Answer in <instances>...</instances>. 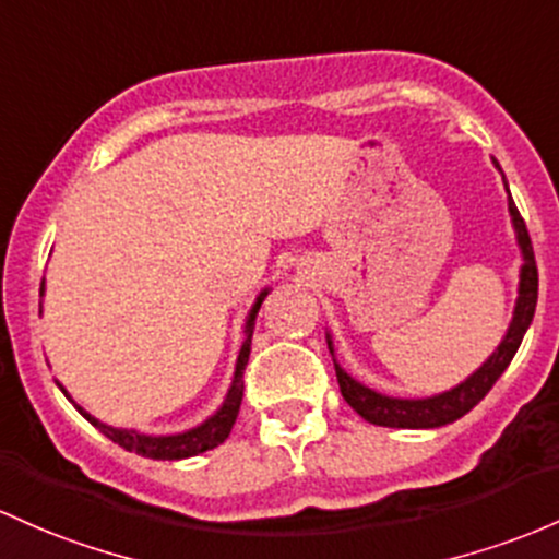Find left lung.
<instances>
[{
  "mask_svg": "<svg viewBox=\"0 0 559 559\" xmlns=\"http://www.w3.org/2000/svg\"><path fill=\"white\" fill-rule=\"evenodd\" d=\"M496 169L501 171L499 162L493 158ZM504 177V175H501ZM507 186V180H504ZM509 217H512L514 233H518V247L520 254H523V267H520V286H518V302H514L512 321H509V329L504 340L499 342V347L488 355L486 364L480 366L475 373H469L462 384L456 388L440 392V395L429 397H392L382 395V392L366 388L358 379H353L349 373L336 364V382H340L342 397L364 416L366 421L379 427H401V429H432L451 425V421L462 419L467 411H472L483 397L488 395V390L493 388L496 379L507 371V366L512 364L514 353H518L520 342H523L525 331H528L533 312H536V299H538V270H536V257H533L531 236L528 228H525L523 217H520L518 206H514L512 195H509ZM329 349L334 355V345H331V336L326 334Z\"/></svg>",
  "mask_w": 559,
  "mask_h": 559,
  "instance_id": "1",
  "label": "left lung"
}]
</instances>
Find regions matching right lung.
<instances>
[{
  "label": "right lung",
  "mask_w": 559,
  "mask_h": 559,
  "mask_svg": "<svg viewBox=\"0 0 559 559\" xmlns=\"http://www.w3.org/2000/svg\"><path fill=\"white\" fill-rule=\"evenodd\" d=\"M267 292L270 289L260 292V297L254 299V305H251V310H249V316H247V329H243L247 340H243L241 349H238L236 371H233V382H230L228 395H225L223 406L214 411L210 419L201 421L199 427H190V429H186V432H177V435H145V432H138V429L110 427V425H106V421L95 419V416L87 414V411L79 406V403L73 401L69 392H66L63 384L58 382V388L63 390V395L73 403V408H76L79 414H82L92 427L100 429V432L106 435L108 440L119 443L121 449L140 453V456H145V459H158V462H177V459L199 456V453H204V451H210V449H217V445L225 443V438H228V435H230L233 425H236L238 408H241L243 369H247V364H249L251 334H254L257 312H260V305L265 302ZM41 294H45V281H41Z\"/></svg>",
  "instance_id": "right-lung-1"
}]
</instances>
